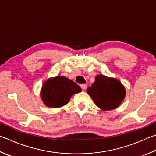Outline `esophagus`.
I'll list each match as a JSON object with an SVG mask.
<instances>
[{
	"label": "esophagus",
	"mask_w": 156,
	"mask_h": 156,
	"mask_svg": "<svg viewBox=\"0 0 156 156\" xmlns=\"http://www.w3.org/2000/svg\"><path fill=\"white\" fill-rule=\"evenodd\" d=\"M80 87L83 90H85L87 89V84H80Z\"/></svg>",
	"instance_id": "esophagus-1"
}]
</instances>
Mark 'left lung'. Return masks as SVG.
Here are the masks:
<instances>
[{"mask_svg": "<svg viewBox=\"0 0 156 156\" xmlns=\"http://www.w3.org/2000/svg\"><path fill=\"white\" fill-rule=\"evenodd\" d=\"M87 92L96 106L102 110L117 108L126 96V89L120 81L115 78L98 75Z\"/></svg>", "mask_w": 156, "mask_h": 156, "instance_id": "8db88e82", "label": "left lung"}]
</instances>
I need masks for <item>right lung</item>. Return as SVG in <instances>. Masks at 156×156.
<instances>
[{"label":"right lung","instance_id":"add662e5","mask_svg":"<svg viewBox=\"0 0 156 156\" xmlns=\"http://www.w3.org/2000/svg\"><path fill=\"white\" fill-rule=\"evenodd\" d=\"M81 90V88L74 82L65 76H58L44 83L41 98L45 105L56 108L66 105L73 94Z\"/></svg>","mask_w":156,"mask_h":156}]
</instances>
